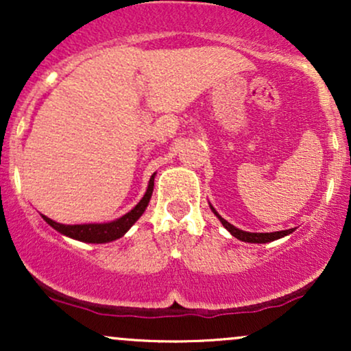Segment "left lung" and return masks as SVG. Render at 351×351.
I'll return each instance as SVG.
<instances>
[{
    "label": "left lung",
    "mask_w": 351,
    "mask_h": 351,
    "mask_svg": "<svg viewBox=\"0 0 351 351\" xmlns=\"http://www.w3.org/2000/svg\"><path fill=\"white\" fill-rule=\"evenodd\" d=\"M213 213L219 217V221L223 223V226L228 229L229 232H231L232 236L237 237L239 241H244V243H257V244H263V243H271V241H276V239H280V237L291 234L293 229H285V231H276V232H245L243 229H237L232 226V224H229L226 219H223L219 215L216 213L215 208H211Z\"/></svg>",
    "instance_id": "obj_1"
}]
</instances>
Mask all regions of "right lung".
Returning a JSON list of instances; mask_svg holds the SVG:
<instances>
[{
    "instance_id": "1",
    "label": "right lung",
    "mask_w": 351,
    "mask_h": 351,
    "mask_svg": "<svg viewBox=\"0 0 351 351\" xmlns=\"http://www.w3.org/2000/svg\"><path fill=\"white\" fill-rule=\"evenodd\" d=\"M153 180H155V175H152L150 183H148L147 193L140 203L128 211L127 215L119 217V219L112 221V223H106V224H60L56 223V221L49 219L47 216H43L44 221H46L49 226H52L56 231H59L60 234L64 236H69L72 239H77L82 241V243H94V244H102V243H110V241L119 239L122 237L128 229L132 228V224L138 219L140 216L143 215L145 208L148 206L152 198V193H153Z\"/></svg>"
}]
</instances>
